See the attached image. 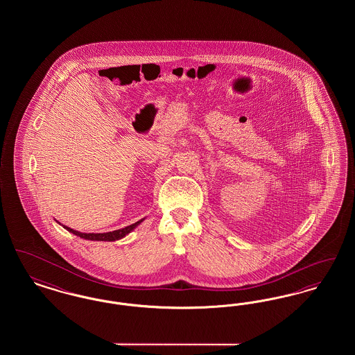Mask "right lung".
Instances as JSON below:
<instances>
[{"instance_id": "obj_1", "label": "right lung", "mask_w": 355, "mask_h": 355, "mask_svg": "<svg viewBox=\"0 0 355 355\" xmlns=\"http://www.w3.org/2000/svg\"><path fill=\"white\" fill-rule=\"evenodd\" d=\"M142 220H137L133 225H129V226H126V227H123V229L114 230V232H109V233H81V232H77V230L70 229V227L65 226V225H62V226H64L68 232L73 233L74 236H81V238H84V239H90V241H109V242H110V241L121 239V238H123L126 234H129L130 232H133L135 227H137Z\"/></svg>"}]
</instances>
